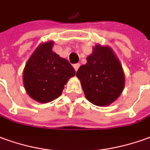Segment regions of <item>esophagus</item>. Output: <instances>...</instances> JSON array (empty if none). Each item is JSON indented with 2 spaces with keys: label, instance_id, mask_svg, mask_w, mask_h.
Instances as JSON below:
<instances>
[{
  "label": "esophagus",
  "instance_id": "esophagus-1",
  "mask_svg": "<svg viewBox=\"0 0 150 150\" xmlns=\"http://www.w3.org/2000/svg\"><path fill=\"white\" fill-rule=\"evenodd\" d=\"M79 66H80V65H79V63H76V64H75L74 66H73V67H74V69L75 70V71H78Z\"/></svg>",
  "mask_w": 150,
  "mask_h": 150
}]
</instances>
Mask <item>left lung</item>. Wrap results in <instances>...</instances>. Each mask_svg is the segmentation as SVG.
I'll return each mask as SVG.
<instances>
[{
  "label": "left lung",
  "mask_w": 150,
  "mask_h": 150,
  "mask_svg": "<svg viewBox=\"0 0 150 150\" xmlns=\"http://www.w3.org/2000/svg\"><path fill=\"white\" fill-rule=\"evenodd\" d=\"M87 100L97 106H107L118 99L125 86V75L110 47L97 44L87 57V63L76 72Z\"/></svg>",
  "instance_id": "1"
}]
</instances>
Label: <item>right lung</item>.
<instances>
[{
    "label": "right lung",
    "mask_w": 150,
    "mask_h": 150,
    "mask_svg": "<svg viewBox=\"0 0 150 150\" xmlns=\"http://www.w3.org/2000/svg\"><path fill=\"white\" fill-rule=\"evenodd\" d=\"M53 40L36 48L25 65L23 80L26 92L40 103H48L62 95L65 84L75 71L67 59L52 49Z\"/></svg>",
    "instance_id": "right-lung-1"
}]
</instances>
